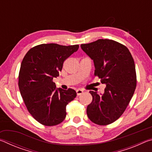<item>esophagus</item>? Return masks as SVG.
Returning <instances> with one entry per match:
<instances>
[{"label": "esophagus", "instance_id": "1", "mask_svg": "<svg viewBox=\"0 0 152 152\" xmlns=\"http://www.w3.org/2000/svg\"><path fill=\"white\" fill-rule=\"evenodd\" d=\"M82 93H83V91H82V90H81V89L76 90V94L78 96H79V95H80Z\"/></svg>", "mask_w": 152, "mask_h": 152}]
</instances>
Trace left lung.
Segmentation results:
<instances>
[{"mask_svg":"<svg viewBox=\"0 0 152 152\" xmlns=\"http://www.w3.org/2000/svg\"><path fill=\"white\" fill-rule=\"evenodd\" d=\"M80 47L93 60L95 76L106 85L102 94L90 91L92 101L87 107V115L97 125L110 124L121 116L134 94V60L127 47L111 39H98Z\"/></svg>","mask_w":152,"mask_h":152,"instance_id":"left-lung-1","label":"left lung"}]
</instances>
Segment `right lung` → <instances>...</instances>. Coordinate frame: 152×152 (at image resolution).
Instances as JSON below:
<instances>
[{
  "mask_svg": "<svg viewBox=\"0 0 152 152\" xmlns=\"http://www.w3.org/2000/svg\"><path fill=\"white\" fill-rule=\"evenodd\" d=\"M78 45L41 44L28 51L19 74V88L28 111L41 124H60L66 116V105L76 96L72 88H56L64 61L78 50Z\"/></svg>",
  "mask_w": 152,
  "mask_h": 152,
  "instance_id": "obj_1",
  "label": "right lung"
}]
</instances>
